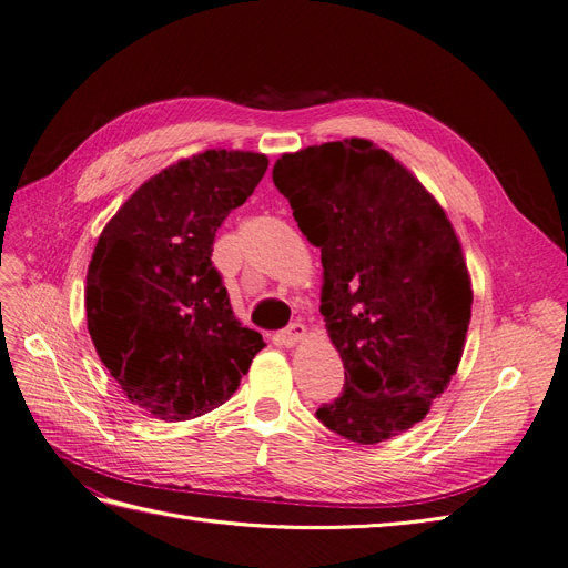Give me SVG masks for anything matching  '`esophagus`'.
<instances>
[{
  "instance_id": "34e87169",
  "label": "esophagus",
  "mask_w": 568,
  "mask_h": 568,
  "mask_svg": "<svg viewBox=\"0 0 568 568\" xmlns=\"http://www.w3.org/2000/svg\"><path fill=\"white\" fill-rule=\"evenodd\" d=\"M304 337H306V327L302 323H292L278 332V342L283 346H297L300 342H304Z\"/></svg>"
}]
</instances>
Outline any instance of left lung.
<instances>
[{
    "label": "left lung",
    "mask_w": 568,
    "mask_h": 568,
    "mask_svg": "<svg viewBox=\"0 0 568 568\" xmlns=\"http://www.w3.org/2000/svg\"><path fill=\"white\" fill-rule=\"evenodd\" d=\"M273 184L321 247V313L344 363V393L316 416L358 445L409 430L449 386L470 325V273L447 213L363 138L283 154Z\"/></svg>",
    "instance_id": "left-lung-1"
}]
</instances>
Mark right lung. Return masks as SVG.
Returning <instances> with one entry per match:
<instances>
[{
    "label": "right lung",
    "mask_w": 568,
    "mask_h": 568,
    "mask_svg": "<svg viewBox=\"0 0 568 568\" xmlns=\"http://www.w3.org/2000/svg\"><path fill=\"white\" fill-rule=\"evenodd\" d=\"M268 159L207 150L163 168L102 229L87 273V321L129 400L163 422L224 405L266 346L234 316L210 262L220 224Z\"/></svg>",
    "instance_id": "right-lung-1"
}]
</instances>
